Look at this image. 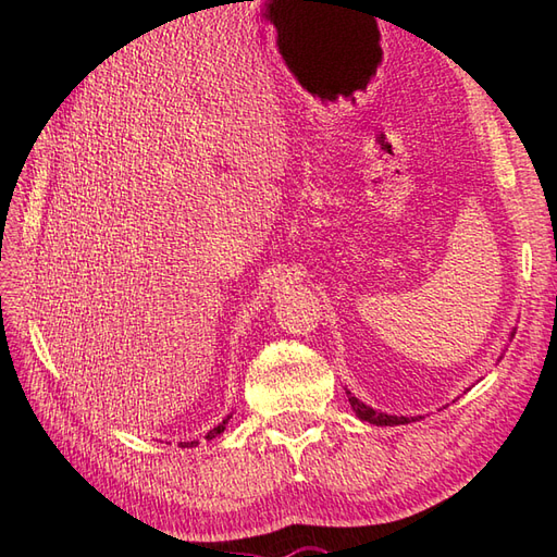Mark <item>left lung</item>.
Returning a JSON list of instances; mask_svg holds the SVG:
<instances>
[{
    "label": "left lung",
    "mask_w": 557,
    "mask_h": 557,
    "mask_svg": "<svg viewBox=\"0 0 557 557\" xmlns=\"http://www.w3.org/2000/svg\"><path fill=\"white\" fill-rule=\"evenodd\" d=\"M346 395H348V401H350L352 411H356V416H358L360 420H367V423H374V425H404V423H409L407 416H387V413H379V411H374L372 407H367V404H362L358 397H352L350 393H346ZM411 420H413V418H411Z\"/></svg>",
    "instance_id": "obj_1"
}]
</instances>
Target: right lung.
<instances>
[{
  "instance_id": "right-lung-1",
  "label": "right lung",
  "mask_w": 557,
  "mask_h": 557,
  "mask_svg": "<svg viewBox=\"0 0 557 557\" xmlns=\"http://www.w3.org/2000/svg\"><path fill=\"white\" fill-rule=\"evenodd\" d=\"M227 420H230V416L223 420V423L221 425H218V428H213L209 434H207V440H213V436H218V434H221L223 430H225V425H227ZM190 444H195V442H190Z\"/></svg>"
}]
</instances>
